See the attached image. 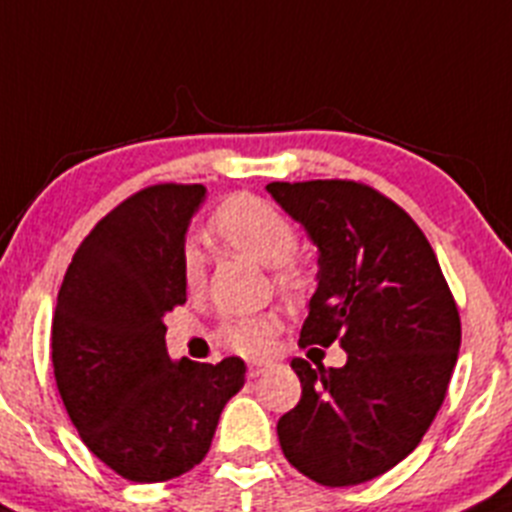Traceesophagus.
Returning a JSON list of instances; mask_svg holds the SVG:
<instances>
[{"mask_svg":"<svg viewBox=\"0 0 512 512\" xmlns=\"http://www.w3.org/2000/svg\"><path fill=\"white\" fill-rule=\"evenodd\" d=\"M270 366H272V361H260V358H255V361H250V376L265 374Z\"/></svg>","mask_w":512,"mask_h":512,"instance_id":"obj_1","label":"esophagus"}]
</instances>
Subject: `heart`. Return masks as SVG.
Here are the masks:
<instances>
[{"mask_svg": "<svg viewBox=\"0 0 512 512\" xmlns=\"http://www.w3.org/2000/svg\"><path fill=\"white\" fill-rule=\"evenodd\" d=\"M212 234L250 260L272 267L275 285L293 298L308 290V272L293 260L298 232L293 222L265 199L242 194L224 202L212 217ZM184 283L191 293H197L204 283L202 252L197 247H186L184 252ZM278 331V315L260 313L224 326L222 341L247 356H265L270 353Z\"/></svg>", "mask_w": 512, "mask_h": 512, "instance_id": "1", "label": "heart"}]
</instances>
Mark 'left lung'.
<instances>
[{
  "label": "left lung",
  "mask_w": 512,
  "mask_h": 512,
  "mask_svg": "<svg viewBox=\"0 0 512 512\" xmlns=\"http://www.w3.org/2000/svg\"><path fill=\"white\" fill-rule=\"evenodd\" d=\"M318 250L300 346L346 351L341 369L293 358L303 394L278 422L293 467L328 487L384 475L422 442L460 353V313L422 229L356 181L267 184Z\"/></svg>",
  "instance_id": "left-lung-1"
}]
</instances>
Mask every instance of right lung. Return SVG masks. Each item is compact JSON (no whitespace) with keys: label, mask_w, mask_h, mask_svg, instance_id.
Instances as JSON below:
<instances>
[{"label":"right lung","mask_w":512,"mask_h":512,"mask_svg":"<svg viewBox=\"0 0 512 512\" xmlns=\"http://www.w3.org/2000/svg\"><path fill=\"white\" fill-rule=\"evenodd\" d=\"M202 184L143 189L83 240L57 293L52 366L80 439L131 482H164L199 465L245 361L166 351V313L186 303L184 252Z\"/></svg>","instance_id":"obj_1"}]
</instances>
